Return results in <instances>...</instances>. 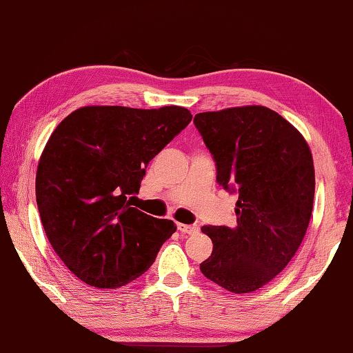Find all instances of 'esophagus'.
Returning <instances> with one entry per match:
<instances>
[{
	"label": "esophagus",
	"mask_w": 353,
	"mask_h": 353,
	"mask_svg": "<svg viewBox=\"0 0 353 353\" xmlns=\"http://www.w3.org/2000/svg\"><path fill=\"white\" fill-rule=\"evenodd\" d=\"M178 230L181 233H188V235H192V233L199 232V227L195 224H178Z\"/></svg>",
	"instance_id": "obj_1"
}]
</instances>
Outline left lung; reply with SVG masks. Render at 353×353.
<instances>
[{
	"mask_svg": "<svg viewBox=\"0 0 353 353\" xmlns=\"http://www.w3.org/2000/svg\"><path fill=\"white\" fill-rule=\"evenodd\" d=\"M216 162V181L236 192V225H203L213 241L205 278L233 294L274 279L300 248L312 213L316 175L303 135L263 105L194 118Z\"/></svg>",
	"mask_w": 353,
	"mask_h": 353,
	"instance_id": "obj_1",
	"label": "left lung"
}]
</instances>
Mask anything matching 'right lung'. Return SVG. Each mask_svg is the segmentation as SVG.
<instances>
[{
	"mask_svg": "<svg viewBox=\"0 0 353 353\" xmlns=\"http://www.w3.org/2000/svg\"><path fill=\"white\" fill-rule=\"evenodd\" d=\"M192 120L184 107L88 105L58 124L42 151L36 202L63 263L97 289L142 276L176 225L132 207L148 162Z\"/></svg>",
	"mask_w": 353,
	"mask_h": 353,
	"instance_id": "right-lung-1",
	"label": "right lung"
}]
</instances>
